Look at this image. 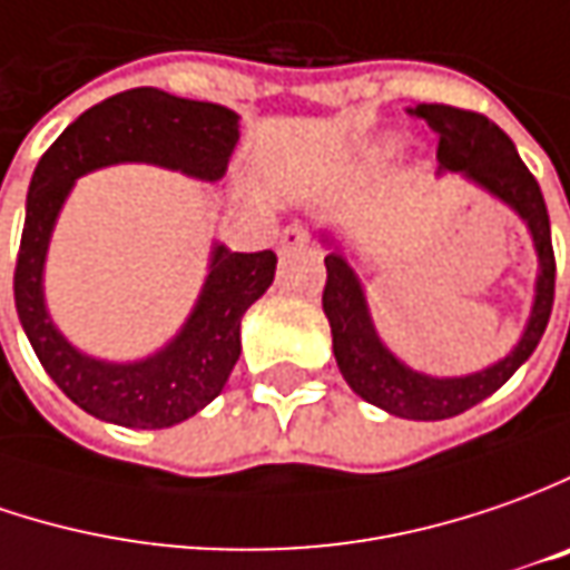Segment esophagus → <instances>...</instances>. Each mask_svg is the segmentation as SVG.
Listing matches in <instances>:
<instances>
[{
    "label": "esophagus",
    "mask_w": 570,
    "mask_h": 570,
    "mask_svg": "<svg viewBox=\"0 0 570 570\" xmlns=\"http://www.w3.org/2000/svg\"><path fill=\"white\" fill-rule=\"evenodd\" d=\"M308 243V229L303 224H289L281 229V239H277V248L281 252H296V248H303Z\"/></svg>",
    "instance_id": "obj_1"
}]
</instances>
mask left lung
Instances as JSON below:
<instances>
[{
    "label": "left lung",
    "instance_id": "8db88e82",
    "mask_svg": "<svg viewBox=\"0 0 570 570\" xmlns=\"http://www.w3.org/2000/svg\"><path fill=\"white\" fill-rule=\"evenodd\" d=\"M410 112L425 119L429 128L439 135V173L466 176L470 183H476L511 207L530 229L540 258L530 322L523 327L518 346L499 363L461 379H432L401 363L382 344L365 305L363 284L341 252L324 255L327 284H324L322 305L331 322L337 368L363 401L375 403L401 420H451L485 401L489 394H495L537 350L556 299V252H552L549 210L542 202L540 183L523 167L514 141L495 122H489L480 112L444 107V104H420Z\"/></svg>",
    "mask_w": 570,
    "mask_h": 570
}]
</instances>
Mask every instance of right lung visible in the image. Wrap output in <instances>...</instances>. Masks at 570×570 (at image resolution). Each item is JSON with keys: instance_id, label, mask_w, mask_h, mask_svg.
Wrapping results in <instances>:
<instances>
[{"instance_id": "1", "label": "right lung", "mask_w": 570, "mask_h": 570, "mask_svg": "<svg viewBox=\"0 0 570 570\" xmlns=\"http://www.w3.org/2000/svg\"><path fill=\"white\" fill-rule=\"evenodd\" d=\"M236 141L239 116L233 109L131 88L81 112L33 169L14 262V308L47 375L90 416L126 429H167L205 410L239 360V324L274 281L277 255L214 246L202 296L164 350L138 363L94 360L56 331L43 303L52 226L75 179L109 164H154L217 183Z\"/></svg>"}]
</instances>
